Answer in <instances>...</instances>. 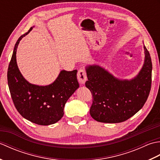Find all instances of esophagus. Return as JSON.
Segmentation results:
<instances>
[{
  "mask_svg": "<svg viewBox=\"0 0 160 160\" xmlns=\"http://www.w3.org/2000/svg\"><path fill=\"white\" fill-rule=\"evenodd\" d=\"M78 80L79 82L82 84H84L87 80L86 71L84 69H80L78 73Z\"/></svg>",
  "mask_w": 160,
  "mask_h": 160,
  "instance_id": "1",
  "label": "esophagus"
}]
</instances>
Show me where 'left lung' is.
<instances>
[{"instance_id": "1", "label": "left lung", "mask_w": 160, "mask_h": 160, "mask_svg": "<svg viewBox=\"0 0 160 160\" xmlns=\"http://www.w3.org/2000/svg\"><path fill=\"white\" fill-rule=\"evenodd\" d=\"M144 61L136 76L120 79L98 64L85 67L88 80L85 83L91 94L93 104L90 115L104 123L126 121L140 111L148 97L151 87L152 62L144 45Z\"/></svg>"}]
</instances>
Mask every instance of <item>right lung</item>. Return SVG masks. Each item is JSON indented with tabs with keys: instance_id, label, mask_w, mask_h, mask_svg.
I'll list each match as a JSON object with an SVG mask.
<instances>
[{
	"instance_id": "right-lung-1",
	"label": "right lung",
	"mask_w": 160,
	"mask_h": 160,
	"mask_svg": "<svg viewBox=\"0 0 160 160\" xmlns=\"http://www.w3.org/2000/svg\"><path fill=\"white\" fill-rule=\"evenodd\" d=\"M33 28L20 36L14 46L8 71V86L19 113L33 123L47 126L56 123L62 118L67 101L79 87L78 71L62 70L49 85L39 86L29 82L17 65L16 51L20 40Z\"/></svg>"
}]
</instances>
